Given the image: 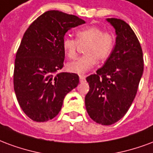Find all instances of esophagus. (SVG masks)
<instances>
[{"mask_svg": "<svg viewBox=\"0 0 153 153\" xmlns=\"http://www.w3.org/2000/svg\"><path fill=\"white\" fill-rule=\"evenodd\" d=\"M85 78H86L85 75H79V80L81 81V82L84 81V80H85Z\"/></svg>", "mask_w": 153, "mask_h": 153, "instance_id": "obj_1", "label": "esophagus"}]
</instances>
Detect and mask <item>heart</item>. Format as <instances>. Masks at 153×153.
Returning a JSON list of instances; mask_svg holds the SVG:
<instances>
[{
	"instance_id": "b5f03b06",
	"label": "heart",
	"mask_w": 153,
	"mask_h": 153,
	"mask_svg": "<svg viewBox=\"0 0 153 153\" xmlns=\"http://www.w3.org/2000/svg\"><path fill=\"white\" fill-rule=\"evenodd\" d=\"M76 39L65 36L62 39V49L68 58L74 59L79 45H85L83 55L67 63L66 69L71 73L82 74L96 65L97 60L104 62L110 56L115 45V36L99 27L90 26L80 28L75 32Z\"/></svg>"
}]
</instances>
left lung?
<instances>
[{
    "label": "left lung",
    "instance_id": "1",
    "mask_svg": "<svg viewBox=\"0 0 153 153\" xmlns=\"http://www.w3.org/2000/svg\"><path fill=\"white\" fill-rule=\"evenodd\" d=\"M115 28L116 45L105 65L86 78L88 115L97 123L108 126L126 114L136 96L143 72V51L134 30L125 21L107 19Z\"/></svg>",
    "mask_w": 153,
    "mask_h": 153
}]
</instances>
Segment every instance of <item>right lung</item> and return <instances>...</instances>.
Instances as JSON below:
<instances>
[{"label":"right lung","instance_id":"add662e5","mask_svg":"<svg viewBox=\"0 0 153 153\" xmlns=\"http://www.w3.org/2000/svg\"><path fill=\"white\" fill-rule=\"evenodd\" d=\"M84 20L59 10H49L25 31L17 51L13 88L20 107L35 122H47L58 114L65 95L79 82L74 73H58L64 65L62 39Z\"/></svg>","mask_w":153,"mask_h":153}]
</instances>
